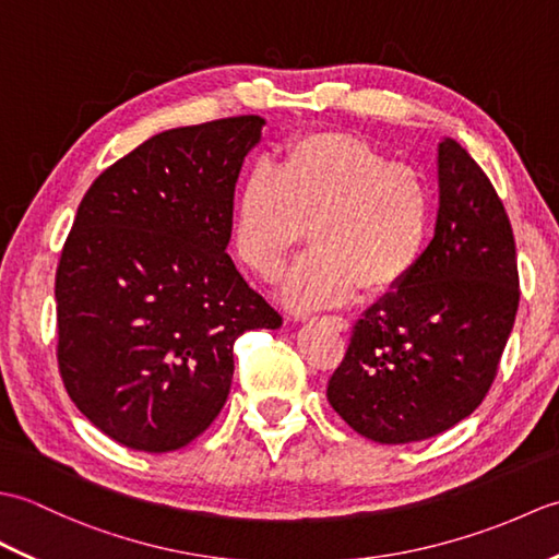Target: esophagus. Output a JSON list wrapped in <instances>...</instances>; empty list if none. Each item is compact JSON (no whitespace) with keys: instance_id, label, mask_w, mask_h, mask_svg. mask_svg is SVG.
<instances>
[{"instance_id":"esophagus-1","label":"esophagus","mask_w":559,"mask_h":559,"mask_svg":"<svg viewBox=\"0 0 559 559\" xmlns=\"http://www.w3.org/2000/svg\"><path fill=\"white\" fill-rule=\"evenodd\" d=\"M324 322L331 326V329H336V331H348V319H343V317H324Z\"/></svg>"}]
</instances>
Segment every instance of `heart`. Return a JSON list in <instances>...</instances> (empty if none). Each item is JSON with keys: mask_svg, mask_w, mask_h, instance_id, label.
<instances>
[{"mask_svg": "<svg viewBox=\"0 0 559 559\" xmlns=\"http://www.w3.org/2000/svg\"><path fill=\"white\" fill-rule=\"evenodd\" d=\"M317 247L281 286L295 312L348 302L362 288L382 298L420 269L435 230L425 177L346 132L295 139L278 170L257 165L237 189L233 249L240 264L273 281L305 245Z\"/></svg>", "mask_w": 559, "mask_h": 559, "instance_id": "heart-1", "label": "heart"}]
</instances>
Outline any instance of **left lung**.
<instances>
[{
    "instance_id": "1",
    "label": "left lung",
    "mask_w": 559,
    "mask_h": 559,
    "mask_svg": "<svg viewBox=\"0 0 559 559\" xmlns=\"http://www.w3.org/2000/svg\"><path fill=\"white\" fill-rule=\"evenodd\" d=\"M439 211L420 269L353 329L326 399L355 432L408 444L476 411L519 310L512 223L490 177L454 139L439 144Z\"/></svg>"
}]
</instances>
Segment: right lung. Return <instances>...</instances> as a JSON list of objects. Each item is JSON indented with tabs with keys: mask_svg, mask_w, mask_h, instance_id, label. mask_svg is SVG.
Instances as JSON below:
<instances>
[{
	"mask_svg": "<svg viewBox=\"0 0 559 559\" xmlns=\"http://www.w3.org/2000/svg\"><path fill=\"white\" fill-rule=\"evenodd\" d=\"M259 115L151 136L83 194L55 276L69 399L129 449L165 454L216 420L233 346L283 317L225 254Z\"/></svg>",
	"mask_w": 559,
	"mask_h": 559,
	"instance_id": "add662e5",
	"label": "right lung"
}]
</instances>
